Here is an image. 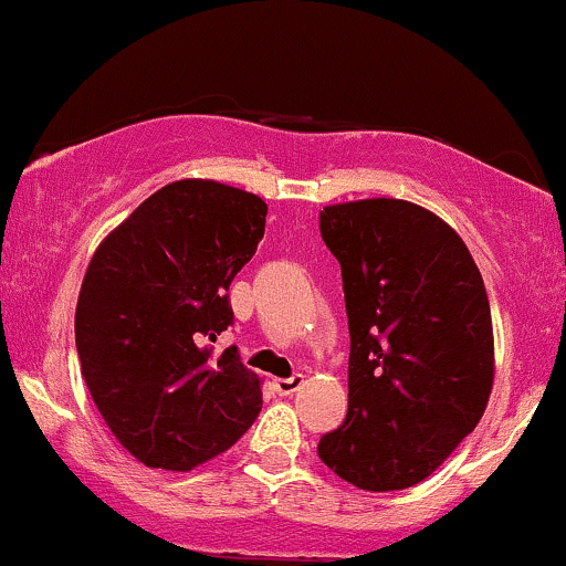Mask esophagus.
I'll return each mask as SVG.
<instances>
[{"mask_svg":"<svg viewBox=\"0 0 566 566\" xmlns=\"http://www.w3.org/2000/svg\"><path fill=\"white\" fill-rule=\"evenodd\" d=\"M305 382V375H301V373H295L292 375V378H279V380H274V388L282 396H290V394H295L297 388H301Z\"/></svg>","mask_w":566,"mask_h":566,"instance_id":"obj_1","label":"esophagus"}]
</instances>
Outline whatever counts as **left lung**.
I'll return each instance as SVG.
<instances>
[{
	"mask_svg": "<svg viewBox=\"0 0 566 566\" xmlns=\"http://www.w3.org/2000/svg\"><path fill=\"white\" fill-rule=\"evenodd\" d=\"M340 263L350 333L348 415L319 458L348 484L423 482L482 420L495 382L486 290L450 223L405 199L322 212Z\"/></svg>",
	"mask_w": 566,
	"mask_h": 566,
	"instance_id": "8db88e82",
	"label": "left lung"
}]
</instances>
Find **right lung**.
I'll use <instances>...</instances> for the list:
<instances>
[{
	"label": "right lung",
	"mask_w": 566,
	"mask_h": 566,
	"mask_svg": "<svg viewBox=\"0 0 566 566\" xmlns=\"http://www.w3.org/2000/svg\"><path fill=\"white\" fill-rule=\"evenodd\" d=\"M265 201L218 180H175L97 244L76 301L82 378L97 412L148 469L191 471L255 423L263 380L237 348L231 279L255 255Z\"/></svg>",
	"instance_id": "1"
}]
</instances>
